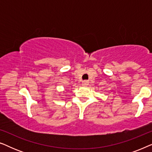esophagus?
<instances>
[{
    "mask_svg": "<svg viewBox=\"0 0 152 152\" xmlns=\"http://www.w3.org/2000/svg\"><path fill=\"white\" fill-rule=\"evenodd\" d=\"M88 84H89L88 81H87V80H84V81H83V82H82V86H87L88 85Z\"/></svg>",
    "mask_w": 152,
    "mask_h": 152,
    "instance_id": "esophagus-1",
    "label": "esophagus"
}]
</instances>
